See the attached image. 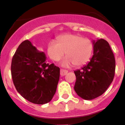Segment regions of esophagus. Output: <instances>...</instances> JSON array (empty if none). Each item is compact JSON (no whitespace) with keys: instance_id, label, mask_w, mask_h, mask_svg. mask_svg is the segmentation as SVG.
<instances>
[{"instance_id":"obj_1","label":"esophagus","mask_w":125,"mask_h":125,"mask_svg":"<svg viewBox=\"0 0 125 125\" xmlns=\"http://www.w3.org/2000/svg\"><path fill=\"white\" fill-rule=\"evenodd\" d=\"M68 72V71L67 70H65V69H61V73H60L61 76H65L66 74H67Z\"/></svg>"}]
</instances>
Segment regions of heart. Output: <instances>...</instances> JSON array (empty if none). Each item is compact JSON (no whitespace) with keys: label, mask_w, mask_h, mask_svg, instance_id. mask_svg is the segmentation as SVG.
I'll return each instance as SVG.
<instances>
[{"label":"heart","mask_w":125,"mask_h":125,"mask_svg":"<svg viewBox=\"0 0 125 125\" xmlns=\"http://www.w3.org/2000/svg\"><path fill=\"white\" fill-rule=\"evenodd\" d=\"M93 51V42L78 34H64L58 37L57 42L51 41L47 45V54L55 61L61 59L66 52L68 56L61 62L64 67L86 64L91 59Z\"/></svg>","instance_id":"obj_1"}]
</instances>
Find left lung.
I'll return each instance as SVG.
<instances>
[{
    "label": "left lung",
    "instance_id": "1",
    "mask_svg": "<svg viewBox=\"0 0 125 125\" xmlns=\"http://www.w3.org/2000/svg\"><path fill=\"white\" fill-rule=\"evenodd\" d=\"M93 43V55L81 69L74 71V91L86 100H93L105 92L112 83L115 72V59L110 44L104 39Z\"/></svg>",
    "mask_w": 125,
    "mask_h": 125
}]
</instances>
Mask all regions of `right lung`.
Instances as JSON below:
<instances>
[{"label":"right lung","instance_id":"right-lung-1","mask_svg":"<svg viewBox=\"0 0 125 125\" xmlns=\"http://www.w3.org/2000/svg\"><path fill=\"white\" fill-rule=\"evenodd\" d=\"M11 74L17 92L23 98L32 103L44 104L54 95L60 69L54 64H47L44 52L25 40L13 56Z\"/></svg>","mask_w":125,"mask_h":125}]
</instances>
